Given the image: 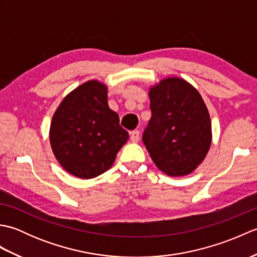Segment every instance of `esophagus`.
Wrapping results in <instances>:
<instances>
[{
    "label": "esophagus",
    "mask_w": 257,
    "mask_h": 257,
    "mask_svg": "<svg viewBox=\"0 0 257 257\" xmlns=\"http://www.w3.org/2000/svg\"><path fill=\"white\" fill-rule=\"evenodd\" d=\"M139 138H140L139 130H134V132L130 133V139H132L133 143H138Z\"/></svg>",
    "instance_id": "1"
}]
</instances>
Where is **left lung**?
I'll list each match as a JSON object with an SVG mask.
<instances>
[{"label": "left lung", "mask_w": 257, "mask_h": 257, "mask_svg": "<svg viewBox=\"0 0 257 257\" xmlns=\"http://www.w3.org/2000/svg\"><path fill=\"white\" fill-rule=\"evenodd\" d=\"M151 118L143 141L152 161L168 176H187L210 149L211 119L199 91L178 77L149 90Z\"/></svg>", "instance_id": "obj_1"}]
</instances>
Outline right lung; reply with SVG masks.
I'll return each instance as SVG.
<instances>
[{
  "label": "right lung",
  "mask_w": 257,
  "mask_h": 257,
  "mask_svg": "<svg viewBox=\"0 0 257 257\" xmlns=\"http://www.w3.org/2000/svg\"><path fill=\"white\" fill-rule=\"evenodd\" d=\"M128 138L118 113L108 106L107 86L97 80L86 81L64 98L50 129L56 159L80 179L107 171Z\"/></svg>",
  "instance_id": "obj_1"
}]
</instances>
